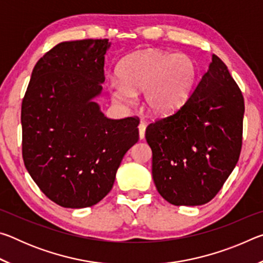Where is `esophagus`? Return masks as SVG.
Wrapping results in <instances>:
<instances>
[{"instance_id": "1", "label": "esophagus", "mask_w": 263, "mask_h": 263, "mask_svg": "<svg viewBox=\"0 0 263 263\" xmlns=\"http://www.w3.org/2000/svg\"><path fill=\"white\" fill-rule=\"evenodd\" d=\"M138 130H139V138L140 139H144L145 138V131H146V125L144 123H140L138 125Z\"/></svg>"}]
</instances>
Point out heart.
I'll return each mask as SVG.
<instances>
[{
    "label": "heart",
    "instance_id": "obj_1",
    "mask_svg": "<svg viewBox=\"0 0 263 263\" xmlns=\"http://www.w3.org/2000/svg\"><path fill=\"white\" fill-rule=\"evenodd\" d=\"M199 68L193 57L147 48L124 58L110 94L118 104H135L138 92L149 114L168 116L185 104L197 86Z\"/></svg>",
    "mask_w": 263,
    "mask_h": 263
}]
</instances>
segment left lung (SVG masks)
I'll return each instance as SVG.
<instances>
[{"mask_svg":"<svg viewBox=\"0 0 263 263\" xmlns=\"http://www.w3.org/2000/svg\"><path fill=\"white\" fill-rule=\"evenodd\" d=\"M243 112L241 91L213 54L185 104L146 128L154 184L167 202L202 205L218 194L239 160Z\"/></svg>","mask_w":263,"mask_h":263,"instance_id":"left-lung-1","label":"left lung"}]
</instances>
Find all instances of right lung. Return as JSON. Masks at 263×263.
Returning a JSON list of instances; mask_svg holds the SVG:
<instances>
[{"label":"right lung","mask_w":263,"mask_h":263,"mask_svg":"<svg viewBox=\"0 0 263 263\" xmlns=\"http://www.w3.org/2000/svg\"><path fill=\"white\" fill-rule=\"evenodd\" d=\"M110 46L109 39L58 44L35 64L22 102L24 164L60 206L82 209L103 199L139 139L137 118L110 119L95 102Z\"/></svg>","instance_id":"1"}]
</instances>
